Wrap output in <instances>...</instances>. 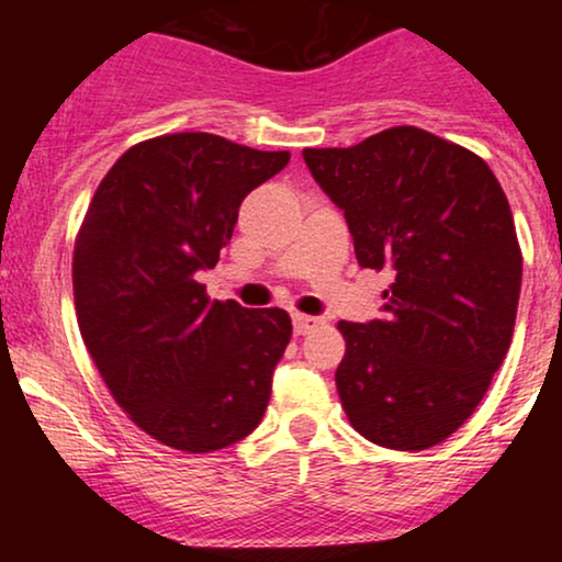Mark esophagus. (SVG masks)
<instances>
[{
    "label": "esophagus",
    "mask_w": 562,
    "mask_h": 562,
    "mask_svg": "<svg viewBox=\"0 0 562 562\" xmlns=\"http://www.w3.org/2000/svg\"><path fill=\"white\" fill-rule=\"evenodd\" d=\"M322 325L319 317H308V314H293V330L295 335H306L312 330H317Z\"/></svg>",
    "instance_id": "esophagus-1"
}]
</instances>
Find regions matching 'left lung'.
<instances>
[{
    "label": "left lung",
    "instance_id": "obj_1",
    "mask_svg": "<svg viewBox=\"0 0 562 562\" xmlns=\"http://www.w3.org/2000/svg\"><path fill=\"white\" fill-rule=\"evenodd\" d=\"M303 160L344 211L359 267L393 272L383 319L338 322L348 423L385 449L436 447L513 340L524 256L505 192L486 160L417 126L306 147Z\"/></svg>",
    "mask_w": 562,
    "mask_h": 562
}]
</instances>
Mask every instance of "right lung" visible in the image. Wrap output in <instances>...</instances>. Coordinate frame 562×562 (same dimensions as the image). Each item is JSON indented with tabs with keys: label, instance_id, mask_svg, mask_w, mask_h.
<instances>
[{
	"label": "right lung",
	"instance_id": "add662e5",
	"mask_svg": "<svg viewBox=\"0 0 562 562\" xmlns=\"http://www.w3.org/2000/svg\"><path fill=\"white\" fill-rule=\"evenodd\" d=\"M205 132L145 139L97 187L74 248L76 317L121 409L171 449L216 451L261 423L293 335L282 308L205 295L250 190L288 166Z\"/></svg>",
	"mask_w": 562,
	"mask_h": 562
}]
</instances>
